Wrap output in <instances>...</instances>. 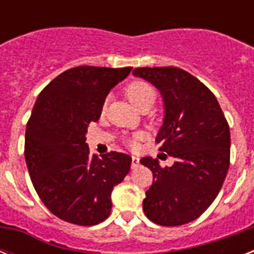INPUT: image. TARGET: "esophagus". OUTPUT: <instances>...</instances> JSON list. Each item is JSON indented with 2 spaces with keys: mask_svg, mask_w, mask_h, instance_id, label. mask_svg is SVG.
Returning a JSON list of instances; mask_svg holds the SVG:
<instances>
[{
  "mask_svg": "<svg viewBox=\"0 0 254 254\" xmlns=\"http://www.w3.org/2000/svg\"><path fill=\"white\" fill-rule=\"evenodd\" d=\"M138 166H139V159L137 158V157H133V158H131V169L135 170Z\"/></svg>",
  "mask_w": 254,
  "mask_h": 254,
  "instance_id": "1",
  "label": "esophagus"
}]
</instances>
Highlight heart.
<instances>
[{
	"label": "heart",
	"instance_id": "b5f03b06",
	"mask_svg": "<svg viewBox=\"0 0 254 254\" xmlns=\"http://www.w3.org/2000/svg\"><path fill=\"white\" fill-rule=\"evenodd\" d=\"M125 95H127V100L139 109L143 105H150L151 107L154 103L157 92L150 83L143 80H134L125 88ZM130 145L134 146V141H130Z\"/></svg>",
	"mask_w": 254,
	"mask_h": 254
}]
</instances>
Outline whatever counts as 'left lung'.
I'll return each instance as SVG.
<instances>
[{"mask_svg":"<svg viewBox=\"0 0 254 254\" xmlns=\"http://www.w3.org/2000/svg\"><path fill=\"white\" fill-rule=\"evenodd\" d=\"M134 76L162 93L165 120L155 142L175 158L171 167L145 157L153 173L143 212L153 223L177 227L195 220L212 204L229 169V125L216 97L200 80L178 67H139Z\"/></svg>","mask_w":254,"mask_h":254,"instance_id":"obj_1","label":"left lung"}]
</instances>
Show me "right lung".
Returning <instances> with one entry per match:
<instances>
[{
	"label": "right lung",
	"mask_w": 254,
	"mask_h": 254,
	"mask_svg": "<svg viewBox=\"0 0 254 254\" xmlns=\"http://www.w3.org/2000/svg\"><path fill=\"white\" fill-rule=\"evenodd\" d=\"M131 67L79 65L62 72L39 93L27 121L25 159L34 189L57 217L95 225L109 216L111 193L130 170L131 157L111 151L99 158L85 142L112 88Z\"/></svg>",
	"instance_id": "add662e5"
}]
</instances>
